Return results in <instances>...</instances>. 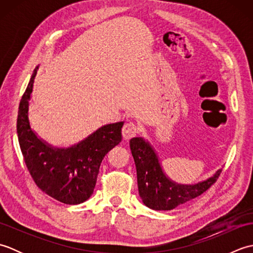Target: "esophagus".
Returning <instances> with one entry per match:
<instances>
[{"label": "esophagus", "instance_id": "obj_1", "mask_svg": "<svg viewBox=\"0 0 253 253\" xmlns=\"http://www.w3.org/2000/svg\"><path fill=\"white\" fill-rule=\"evenodd\" d=\"M122 131H123L124 139H125V140H128V139H130L137 135L139 131V128L133 123L128 122L124 125Z\"/></svg>", "mask_w": 253, "mask_h": 253}]
</instances>
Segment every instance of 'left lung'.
<instances>
[{"label":"left lung","mask_w":253,"mask_h":253,"mask_svg":"<svg viewBox=\"0 0 253 253\" xmlns=\"http://www.w3.org/2000/svg\"><path fill=\"white\" fill-rule=\"evenodd\" d=\"M129 146L137 169L139 196L146 206L157 211H169L199 197L218 178L222 169L208 179L193 185L177 184L169 178L157 152L141 137L130 139Z\"/></svg>","instance_id":"8db88e82"}]
</instances>
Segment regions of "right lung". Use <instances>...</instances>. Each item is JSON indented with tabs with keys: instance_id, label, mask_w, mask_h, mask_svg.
Wrapping results in <instances>:
<instances>
[{
	"instance_id": "obj_1",
	"label": "right lung",
	"mask_w": 253,
	"mask_h": 253,
	"mask_svg": "<svg viewBox=\"0 0 253 253\" xmlns=\"http://www.w3.org/2000/svg\"><path fill=\"white\" fill-rule=\"evenodd\" d=\"M38 68L19 103L17 135L21 153L32 179L42 191L65 204L83 203L93 193L102 160L122 141L124 122L102 126L68 148H56L42 140L31 129L28 117Z\"/></svg>"
}]
</instances>
